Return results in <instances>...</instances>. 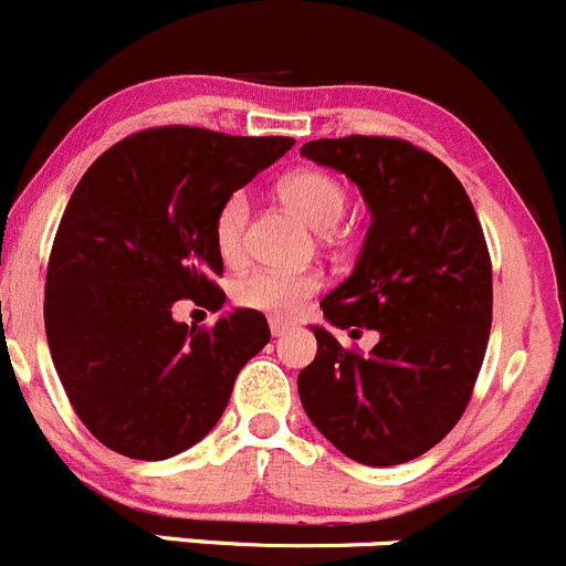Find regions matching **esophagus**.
<instances>
[{
    "label": "esophagus",
    "instance_id": "34e87169",
    "mask_svg": "<svg viewBox=\"0 0 566 566\" xmlns=\"http://www.w3.org/2000/svg\"><path fill=\"white\" fill-rule=\"evenodd\" d=\"M270 329H272V337H283L294 329V324L283 322V318H270Z\"/></svg>",
    "mask_w": 566,
    "mask_h": 566
}]
</instances>
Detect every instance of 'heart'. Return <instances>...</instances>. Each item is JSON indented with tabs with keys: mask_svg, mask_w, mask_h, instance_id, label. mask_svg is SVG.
Listing matches in <instances>:
<instances>
[{
	"mask_svg": "<svg viewBox=\"0 0 566 566\" xmlns=\"http://www.w3.org/2000/svg\"><path fill=\"white\" fill-rule=\"evenodd\" d=\"M277 196L296 218L313 231H329L340 223L346 212V190L322 171H294L277 185ZM244 220H248V201L242 193L229 196L214 218V244L223 261L234 264L242 255ZM318 275L313 272H250L234 285L237 302L253 311L272 313V316H291L302 311L307 300L318 291Z\"/></svg>",
	"mask_w": 566,
	"mask_h": 566,
	"instance_id": "b5f03b06",
	"label": "heart"
}]
</instances>
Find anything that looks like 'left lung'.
<instances>
[{"label":"left lung","mask_w":566,"mask_h":566,"mask_svg":"<svg viewBox=\"0 0 566 566\" xmlns=\"http://www.w3.org/2000/svg\"><path fill=\"white\" fill-rule=\"evenodd\" d=\"M307 160L346 174L370 229L352 275L322 300L326 324L376 329L368 357L313 324L318 352L296 378L318 433L365 465H398L439 444L465 411L493 322L482 226L439 157L400 138H322Z\"/></svg>","instance_id":"left-lung-1"}]
</instances>
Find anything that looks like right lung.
<instances>
[{
  "label": "right lung",
  "mask_w": 566,
  "mask_h": 566,
  "mask_svg": "<svg viewBox=\"0 0 566 566\" xmlns=\"http://www.w3.org/2000/svg\"><path fill=\"white\" fill-rule=\"evenodd\" d=\"M294 138L157 127L114 144L70 196L45 275V337L90 433L133 460L190 450L218 424L237 373L270 343L264 313L234 307L212 329L174 302L220 311L214 218Z\"/></svg>",
  "instance_id": "1"
}]
</instances>
